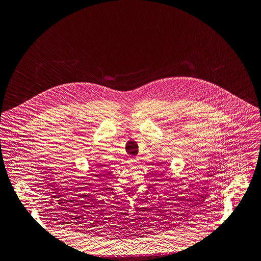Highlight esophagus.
<instances>
[{
  "label": "esophagus",
  "mask_w": 261,
  "mask_h": 261,
  "mask_svg": "<svg viewBox=\"0 0 261 261\" xmlns=\"http://www.w3.org/2000/svg\"><path fill=\"white\" fill-rule=\"evenodd\" d=\"M138 161H139L138 157H131V158H129V164H131V165L137 164Z\"/></svg>",
  "instance_id": "34e87169"
}]
</instances>
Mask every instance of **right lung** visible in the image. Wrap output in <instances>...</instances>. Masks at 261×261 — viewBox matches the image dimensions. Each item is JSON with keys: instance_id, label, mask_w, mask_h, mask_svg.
<instances>
[{"instance_id": "add662e5", "label": "right lung", "mask_w": 261, "mask_h": 261, "mask_svg": "<svg viewBox=\"0 0 261 261\" xmlns=\"http://www.w3.org/2000/svg\"><path fill=\"white\" fill-rule=\"evenodd\" d=\"M96 176H98V175H96Z\"/></svg>"}]
</instances>
